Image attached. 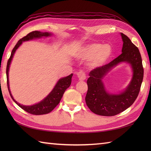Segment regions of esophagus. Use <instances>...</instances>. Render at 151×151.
Returning a JSON list of instances; mask_svg holds the SVG:
<instances>
[{"mask_svg":"<svg viewBox=\"0 0 151 151\" xmlns=\"http://www.w3.org/2000/svg\"><path fill=\"white\" fill-rule=\"evenodd\" d=\"M77 76L79 78L80 81H84V80L86 78V73L83 70H81L77 73Z\"/></svg>","mask_w":151,"mask_h":151,"instance_id":"obj_1","label":"esophagus"}]
</instances>
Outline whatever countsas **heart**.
<instances>
[{
  "mask_svg": "<svg viewBox=\"0 0 151 151\" xmlns=\"http://www.w3.org/2000/svg\"><path fill=\"white\" fill-rule=\"evenodd\" d=\"M112 48L108 45L95 43L84 47L79 51L78 56L81 58L88 59L94 57V65H99L106 62L112 55Z\"/></svg>",
  "mask_w": 151,
  "mask_h": 151,
  "instance_id": "1",
  "label": "heart"
}]
</instances>
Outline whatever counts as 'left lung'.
<instances>
[{"instance_id": "8db88e82", "label": "left lung", "mask_w": 151, "mask_h": 151, "mask_svg": "<svg viewBox=\"0 0 151 151\" xmlns=\"http://www.w3.org/2000/svg\"><path fill=\"white\" fill-rule=\"evenodd\" d=\"M123 41L122 54L108 64L94 69L87 81L88 92L85 100L90 110L102 116H114L127 110L136 101L143 78V67L139 50L126 35L121 33ZM122 61L131 64L133 78L124 92L118 95L108 94L102 84V78L114 66Z\"/></svg>"}]
</instances>
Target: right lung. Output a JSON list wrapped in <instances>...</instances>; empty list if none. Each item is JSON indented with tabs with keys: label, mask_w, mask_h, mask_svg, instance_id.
Masks as SVG:
<instances>
[{
	"label": "right lung",
	"mask_w": 151,
	"mask_h": 151,
	"mask_svg": "<svg viewBox=\"0 0 151 151\" xmlns=\"http://www.w3.org/2000/svg\"><path fill=\"white\" fill-rule=\"evenodd\" d=\"M50 36V34L48 32H41L38 31H33L32 32L28 34L26 36L21 38V40L18 41L17 43L15 45L14 49H13L11 56L8 59V63H7V67H6V77H7V84H8V91L12 99H13L16 104H17L19 107L21 108L22 110L26 111L28 113L33 115H43L49 114L51 111H52L54 108L60 103L61 99H62V96L64 93V92L66 89L68 88L70 84H71V78L73 76V74H70V75L66 76L65 78H63L60 79V81L58 82L56 86L53 89V90L50 92V93L47 96V97L41 101L39 103L36 104H34L32 106H24L21 105L18 102L14 100V97L9 91V81H8V71H9V67L10 65L11 61L12 60L13 56L17 50V48L21 45L22 41H28L30 40H32L34 38L37 37H41L43 36Z\"/></svg>",
	"instance_id": "obj_1"
}]
</instances>
